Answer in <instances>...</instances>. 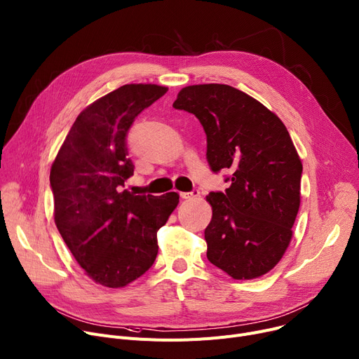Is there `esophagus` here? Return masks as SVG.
Returning a JSON list of instances; mask_svg holds the SVG:
<instances>
[{
    "mask_svg": "<svg viewBox=\"0 0 359 359\" xmlns=\"http://www.w3.org/2000/svg\"><path fill=\"white\" fill-rule=\"evenodd\" d=\"M180 196L183 199H194V198H198L199 196V189H194L190 190V192H182Z\"/></svg>",
    "mask_w": 359,
    "mask_h": 359,
    "instance_id": "34e87169",
    "label": "esophagus"
}]
</instances>
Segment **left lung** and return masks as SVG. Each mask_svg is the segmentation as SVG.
Wrapping results in <instances>:
<instances>
[{
    "label": "left lung",
    "mask_w": 359,
    "mask_h": 359,
    "mask_svg": "<svg viewBox=\"0 0 359 359\" xmlns=\"http://www.w3.org/2000/svg\"><path fill=\"white\" fill-rule=\"evenodd\" d=\"M173 107L201 121L210 170L229 173L225 192L206 196L208 259L236 280L266 274L289 247L300 206L303 165L287 128L229 85L186 86Z\"/></svg>",
    "instance_id": "obj_1"
}]
</instances>
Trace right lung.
<instances>
[{"instance_id":"obj_1","label":"right lung","mask_w":359,"mask_h":359,"mask_svg":"<svg viewBox=\"0 0 359 359\" xmlns=\"http://www.w3.org/2000/svg\"><path fill=\"white\" fill-rule=\"evenodd\" d=\"M167 92L131 83L83 109L66 135L50 170L55 222L86 274L105 287H124L157 257V231L179 195H134L127 134L134 119Z\"/></svg>"}]
</instances>
